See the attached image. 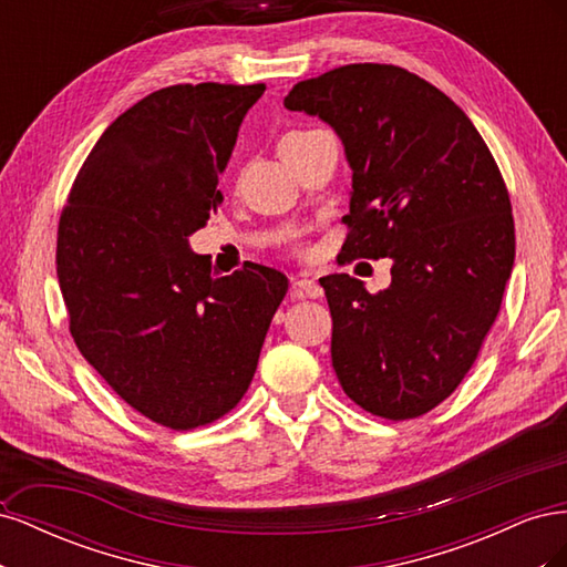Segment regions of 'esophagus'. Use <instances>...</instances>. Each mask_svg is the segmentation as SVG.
Here are the masks:
<instances>
[{
  "instance_id": "esophagus-1",
  "label": "esophagus",
  "mask_w": 567,
  "mask_h": 567,
  "mask_svg": "<svg viewBox=\"0 0 567 567\" xmlns=\"http://www.w3.org/2000/svg\"><path fill=\"white\" fill-rule=\"evenodd\" d=\"M290 296L302 300V298H321L323 288L315 279H296L290 284Z\"/></svg>"
}]
</instances>
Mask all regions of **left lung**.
<instances>
[{"label":"left lung","instance_id":"left-lung-1","mask_svg":"<svg viewBox=\"0 0 567 567\" xmlns=\"http://www.w3.org/2000/svg\"><path fill=\"white\" fill-rule=\"evenodd\" d=\"M284 106L321 117L346 146L342 260H392L379 293L348 274L319 279L338 381L373 416L416 419L456 390L499 315L516 260L504 177L468 115L398 65L333 68Z\"/></svg>","mask_w":567,"mask_h":567}]
</instances>
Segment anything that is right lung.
<instances>
[{"label": "right lung", "instance_id": "obj_1", "mask_svg": "<svg viewBox=\"0 0 567 567\" xmlns=\"http://www.w3.org/2000/svg\"><path fill=\"white\" fill-rule=\"evenodd\" d=\"M265 84H173L117 115L59 221L56 274L82 357L153 423L192 431L246 394L281 271L213 277L188 248L208 225L248 109Z\"/></svg>", "mask_w": 567, "mask_h": 567}]
</instances>
